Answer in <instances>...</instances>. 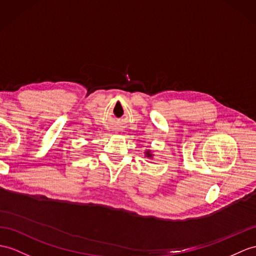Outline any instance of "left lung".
<instances>
[{
    "label": "left lung",
    "mask_w": 256,
    "mask_h": 256,
    "mask_svg": "<svg viewBox=\"0 0 256 256\" xmlns=\"http://www.w3.org/2000/svg\"><path fill=\"white\" fill-rule=\"evenodd\" d=\"M144 155H146V158H153V156H154V154L152 153L151 150H146V153H144Z\"/></svg>",
    "instance_id": "8db88e82"
}]
</instances>
